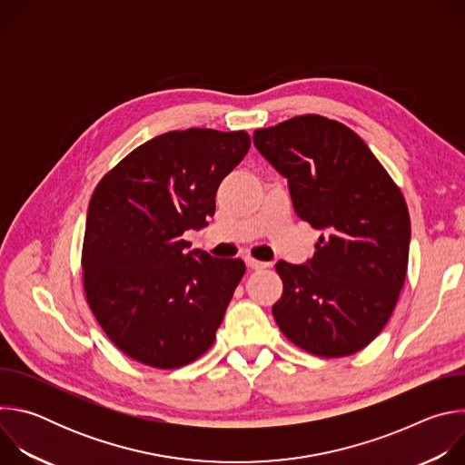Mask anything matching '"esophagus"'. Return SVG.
I'll list each match as a JSON object with an SVG mask.
<instances>
[{
	"label": "esophagus",
	"mask_w": 465,
	"mask_h": 465,
	"mask_svg": "<svg viewBox=\"0 0 465 465\" xmlns=\"http://www.w3.org/2000/svg\"><path fill=\"white\" fill-rule=\"evenodd\" d=\"M244 262H246V267L248 269H252V271H261V269H267L269 267V262H262V261H257V259H253V257H244Z\"/></svg>",
	"instance_id": "1"
}]
</instances>
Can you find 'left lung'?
<instances>
[{
    "label": "left lung",
    "instance_id": "left-lung-1",
    "mask_svg": "<svg viewBox=\"0 0 465 465\" xmlns=\"http://www.w3.org/2000/svg\"><path fill=\"white\" fill-rule=\"evenodd\" d=\"M253 145L287 178L296 215L322 235L303 264L280 261L282 333L318 357L366 348L403 289L411 217L405 198L346 124L300 115L253 132Z\"/></svg>",
    "mask_w": 465,
    "mask_h": 465
}]
</instances>
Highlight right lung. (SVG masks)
Masks as SVG:
<instances>
[{
	"instance_id": "1",
	"label": "right lung",
	"mask_w": 465,
	"mask_h": 465,
	"mask_svg": "<svg viewBox=\"0 0 465 465\" xmlns=\"http://www.w3.org/2000/svg\"><path fill=\"white\" fill-rule=\"evenodd\" d=\"M250 149L246 132L173 130L132 151L88 206L84 291L108 339L130 359L171 370L204 355L244 274L241 259L191 250L215 194Z\"/></svg>"
}]
</instances>
